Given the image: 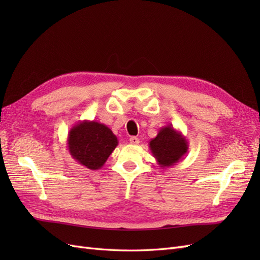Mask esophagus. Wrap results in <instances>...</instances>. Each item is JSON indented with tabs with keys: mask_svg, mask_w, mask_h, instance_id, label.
Masks as SVG:
<instances>
[{
	"mask_svg": "<svg viewBox=\"0 0 260 260\" xmlns=\"http://www.w3.org/2000/svg\"><path fill=\"white\" fill-rule=\"evenodd\" d=\"M129 141H130V143L133 144V145H137V144L140 143V140H139L137 137H131V138L129 139Z\"/></svg>",
	"mask_w": 260,
	"mask_h": 260,
	"instance_id": "esophagus-1",
	"label": "esophagus"
}]
</instances>
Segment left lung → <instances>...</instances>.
<instances>
[{"mask_svg": "<svg viewBox=\"0 0 260 260\" xmlns=\"http://www.w3.org/2000/svg\"><path fill=\"white\" fill-rule=\"evenodd\" d=\"M148 145L161 169L175 166L183 158L188 149L186 138L180 130L172 127V124L160 128L157 136L149 141Z\"/></svg>", "mask_w": 260, "mask_h": 260, "instance_id": "1", "label": "left lung"}]
</instances>
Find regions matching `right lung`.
I'll return each instance as SVG.
<instances>
[{"label": "right lung", "instance_id": "right-lung-1", "mask_svg": "<svg viewBox=\"0 0 260 260\" xmlns=\"http://www.w3.org/2000/svg\"><path fill=\"white\" fill-rule=\"evenodd\" d=\"M118 145V139L104 123L82 120L69 130L67 147L78 162L91 170L104 166L107 158Z\"/></svg>", "mask_w": 260, "mask_h": 260}]
</instances>
